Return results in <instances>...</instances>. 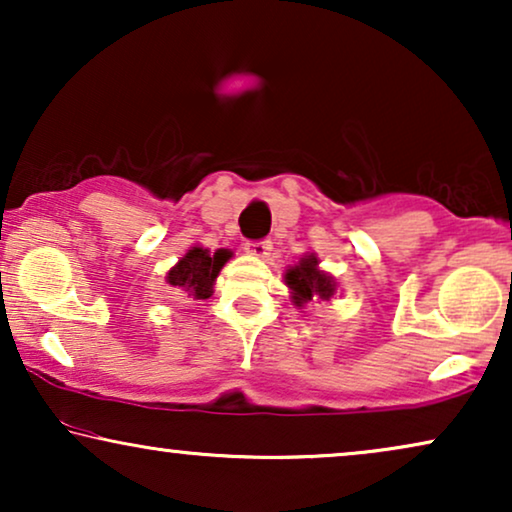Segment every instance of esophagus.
Instances as JSON below:
<instances>
[{"instance_id":"34e87169","label":"esophagus","mask_w":512,"mask_h":512,"mask_svg":"<svg viewBox=\"0 0 512 512\" xmlns=\"http://www.w3.org/2000/svg\"><path fill=\"white\" fill-rule=\"evenodd\" d=\"M244 251H247L249 256L254 258H268L270 251H272V244L268 240H261V242H249L247 247H244Z\"/></svg>"}]
</instances>
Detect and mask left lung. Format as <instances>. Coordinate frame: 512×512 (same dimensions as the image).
Instances as JSON below:
<instances>
[{
	"label": "left lung",
	"mask_w": 512,
	"mask_h": 512,
	"mask_svg": "<svg viewBox=\"0 0 512 512\" xmlns=\"http://www.w3.org/2000/svg\"><path fill=\"white\" fill-rule=\"evenodd\" d=\"M319 263V256L307 251L298 263L289 265V270L284 272V284L289 286L291 303L296 307H303L312 300H331L338 293V279L331 272L321 270Z\"/></svg>",
	"instance_id": "obj_1"
}]
</instances>
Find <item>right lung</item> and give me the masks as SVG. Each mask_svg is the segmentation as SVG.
<instances>
[{
  "label": "right lung",
  "instance_id": "obj_1",
  "mask_svg": "<svg viewBox=\"0 0 512 512\" xmlns=\"http://www.w3.org/2000/svg\"><path fill=\"white\" fill-rule=\"evenodd\" d=\"M233 258L230 249H216L214 254L200 244H193L177 263L167 270L165 282L172 293L184 300H207L214 293L216 277L223 265Z\"/></svg>",
  "mask_w": 512,
  "mask_h": 512
}]
</instances>
